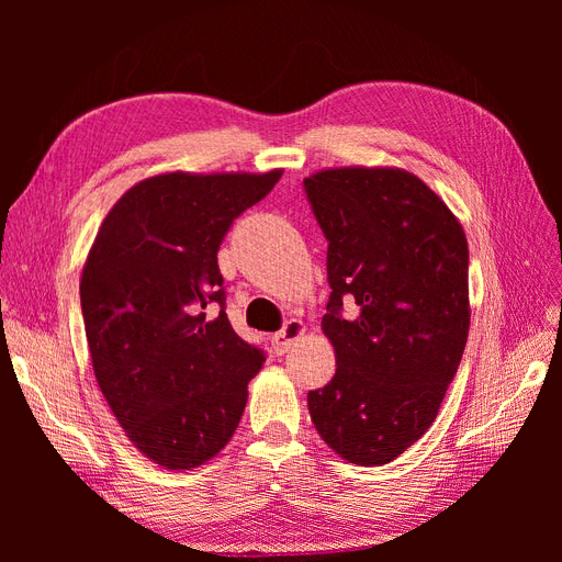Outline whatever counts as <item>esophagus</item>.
<instances>
[{"label": "esophagus", "instance_id": "1", "mask_svg": "<svg viewBox=\"0 0 562 562\" xmlns=\"http://www.w3.org/2000/svg\"><path fill=\"white\" fill-rule=\"evenodd\" d=\"M302 333H304V323L302 321H297V318L285 321L283 328L279 333L271 335V347H274L277 353H285Z\"/></svg>", "mask_w": 562, "mask_h": 562}]
</instances>
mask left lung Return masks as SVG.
<instances>
[{"instance_id":"obj_1","label":"left lung","mask_w":562,"mask_h":562,"mask_svg":"<svg viewBox=\"0 0 562 562\" xmlns=\"http://www.w3.org/2000/svg\"><path fill=\"white\" fill-rule=\"evenodd\" d=\"M328 241L335 378L307 394L321 438L347 462L386 464L431 427L469 335L462 225L417 176L333 168L302 182ZM357 316H344V304Z\"/></svg>"}]
</instances>
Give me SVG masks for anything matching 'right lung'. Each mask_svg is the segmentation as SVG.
Instances as JSON below:
<instances>
[{
    "label": "right lung",
    "mask_w": 562,
    "mask_h": 562,
    "mask_svg": "<svg viewBox=\"0 0 562 562\" xmlns=\"http://www.w3.org/2000/svg\"><path fill=\"white\" fill-rule=\"evenodd\" d=\"M281 171L166 173L114 203L79 283L95 380L151 462L194 469L239 427L265 349L234 333L217 250ZM217 306L209 319L205 310Z\"/></svg>",
    "instance_id": "obj_1"
}]
</instances>
